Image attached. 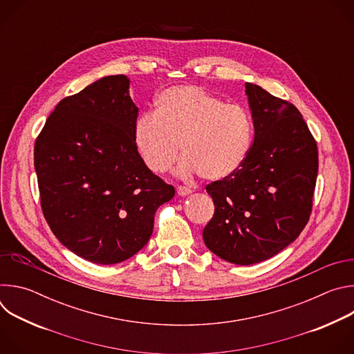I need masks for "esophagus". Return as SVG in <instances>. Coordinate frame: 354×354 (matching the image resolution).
<instances>
[{
    "instance_id": "obj_1",
    "label": "esophagus",
    "mask_w": 354,
    "mask_h": 354,
    "mask_svg": "<svg viewBox=\"0 0 354 354\" xmlns=\"http://www.w3.org/2000/svg\"><path fill=\"white\" fill-rule=\"evenodd\" d=\"M176 192H178V194L179 196H187V194H190L192 193V190L189 189V187H186V186H178V189H176Z\"/></svg>"
}]
</instances>
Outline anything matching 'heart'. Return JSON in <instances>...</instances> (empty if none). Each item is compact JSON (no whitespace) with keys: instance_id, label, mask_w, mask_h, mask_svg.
Returning a JSON list of instances; mask_svg holds the SVG:
<instances>
[{"instance_id":"1","label":"heart","mask_w":354,"mask_h":354,"mask_svg":"<svg viewBox=\"0 0 354 354\" xmlns=\"http://www.w3.org/2000/svg\"><path fill=\"white\" fill-rule=\"evenodd\" d=\"M133 141L151 172L168 171L182 148L179 174L218 182L243 165L252 145V120L241 105L225 104L196 85H178L158 95L156 112L137 118Z\"/></svg>"}]
</instances>
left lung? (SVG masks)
I'll list each match as a JSON object with an SVG mask.
<instances>
[{
	"label": "left lung",
	"mask_w": 354,
	"mask_h": 354,
	"mask_svg": "<svg viewBox=\"0 0 354 354\" xmlns=\"http://www.w3.org/2000/svg\"><path fill=\"white\" fill-rule=\"evenodd\" d=\"M254 142L243 165L206 186L214 216L206 246L235 265L266 261L298 238L310 220L318 175V148L298 109L246 82Z\"/></svg>",
	"instance_id": "left-lung-1"
}]
</instances>
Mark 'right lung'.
<instances>
[{
  "mask_svg": "<svg viewBox=\"0 0 354 354\" xmlns=\"http://www.w3.org/2000/svg\"><path fill=\"white\" fill-rule=\"evenodd\" d=\"M126 75L104 77L57 104L35 142L44 218L75 255L120 263L148 242L175 189L151 172L133 141L138 108Z\"/></svg>",
  "mask_w": 354,
  "mask_h": 354,
  "instance_id": "obj_1",
  "label": "right lung"
}]
</instances>
